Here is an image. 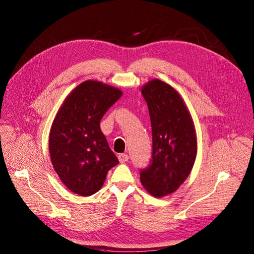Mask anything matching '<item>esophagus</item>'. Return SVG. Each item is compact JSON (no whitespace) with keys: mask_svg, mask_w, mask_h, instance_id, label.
<instances>
[{"mask_svg":"<svg viewBox=\"0 0 254 254\" xmlns=\"http://www.w3.org/2000/svg\"><path fill=\"white\" fill-rule=\"evenodd\" d=\"M118 159H119L120 163H126V162L128 161V155L126 154V153H122V154L118 155Z\"/></svg>","mask_w":254,"mask_h":254,"instance_id":"1","label":"esophagus"}]
</instances>
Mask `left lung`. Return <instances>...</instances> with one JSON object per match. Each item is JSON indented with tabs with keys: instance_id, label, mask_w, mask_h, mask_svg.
<instances>
[{
	"instance_id": "8db88e82",
	"label": "left lung",
	"mask_w": 254,
	"mask_h": 254,
	"mask_svg": "<svg viewBox=\"0 0 254 254\" xmlns=\"http://www.w3.org/2000/svg\"><path fill=\"white\" fill-rule=\"evenodd\" d=\"M151 130L150 164L140 170V180L156 197L174 192L189 177L196 156V138L190 114L169 84L154 79L142 87Z\"/></svg>"
}]
</instances>
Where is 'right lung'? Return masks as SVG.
I'll list each match as a JSON object with an SVG mask.
<instances>
[{
	"label": "right lung",
	"mask_w": 254,
	"mask_h": 254,
	"mask_svg": "<svg viewBox=\"0 0 254 254\" xmlns=\"http://www.w3.org/2000/svg\"><path fill=\"white\" fill-rule=\"evenodd\" d=\"M123 96L119 89L88 80L68 96L49 135L51 163L63 183L79 195L100 190L119 162L101 130L104 114Z\"/></svg>",
	"instance_id": "1"
}]
</instances>
